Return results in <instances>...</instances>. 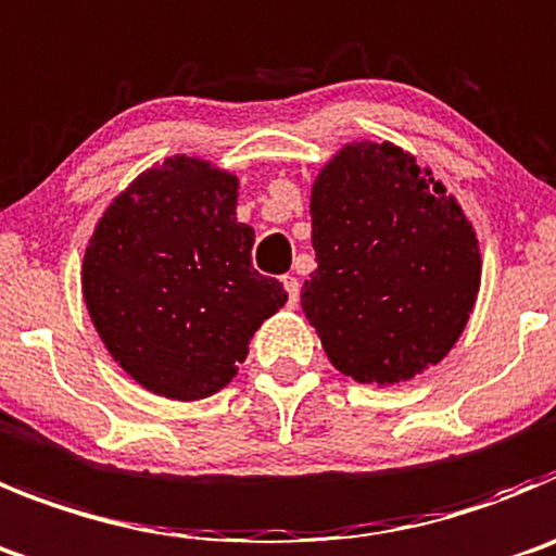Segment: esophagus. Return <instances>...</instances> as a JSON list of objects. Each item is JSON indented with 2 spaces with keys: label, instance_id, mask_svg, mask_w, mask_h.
Listing matches in <instances>:
<instances>
[{
  "label": "esophagus",
  "instance_id": "1",
  "mask_svg": "<svg viewBox=\"0 0 556 556\" xmlns=\"http://www.w3.org/2000/svg\"><path fill=\"white\" fill-rule=\"evenodd\" d=\"M283 287H287L289 305H298V298H300V281H298V278H294V275H283Z\"/></svg>",
  "mask_w": 556,
  "mask_h": 556
}]
</instances>
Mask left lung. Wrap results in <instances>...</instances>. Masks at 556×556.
<instances>
[{"mask_svg":"<svg viewBox=\"0 0 556 556\" xmlns=\"http://www.w3.org/2000/svg\"><path fill=\"white\" fill-rule=\"evenodd\" d=\"M312 244L300 303L341 375L394 386L455 348L480 292V242L414 154L371 140L333 154L312 187Z\"/></svg>","mask_w":556,"mask_h":556,"instance_id":"obj_1","label":"left lung"}]
</instances>
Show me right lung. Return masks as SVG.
I'll list each match as a JSON object with an SVG mask.
<instances>
[{
    "instance_id": "add662e5",
    "label": "right lung",
    "mask_w": 556,
    "mask_h": 556,
    "mask_svg": "<svg viewBox=\"0 0 556 556\" xmlns=\"http://www.w3.org/2000/svg\"><path fill=\"white\" fill-rule=\"evenodd\" d=\"M239 178L167 156L106 206L85 248L81 294L115 364L156 396L195 402L226 389L287 289L251 264L237 220Z\"/></svg>"
}]
</instances>
